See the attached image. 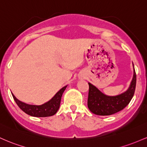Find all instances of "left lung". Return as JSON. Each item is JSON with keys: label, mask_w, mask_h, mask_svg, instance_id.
I'll return each mask as SVG.
<instances>
[{"label": "left lung", "mask_w": 147, "mask_h": 147, "mask_svg": "<svg viewBox=\"0 0 147 147\" xmlns=\"http://www.w3.org/2000/svg\"><path fill=\"white\" fill-rule=\"evenodd\" d=\"M133 76L128 90L116 96H108L94 85L88 82L89 94L87 106L92 113L100 116H108L122 110L130 103L136 85V74L133 65Z\"/></svg>", "instance_id": "left-lung-1"}]
</instances>
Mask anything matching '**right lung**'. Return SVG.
<instances>
[{
    "instance_id": "right-lung-1",
    "label": "right lung",
    "mask_w": 147,
    "mask_h": 147,
    "mask_svg": "<svg viewBox=\"0 0 147 147\" xmlns=\"http://www.w3.org/2000/svg\"><path fill=\"white\" fill-rule=\"evenodd\" d=\"M67 87V85L62 87L54 95L51 99L44 103V104L39 105L27 104L16 98L12 93L11 94L16 104L25 113L32 117H47L53 116L57 112L60 108L62 95Z\"/></svg>"
}]
</instances>
